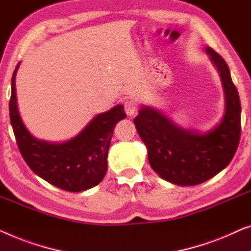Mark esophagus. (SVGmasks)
Masks as SVG:
<instances>
[{
	"instance_id": "obj_1",
	"label": "esophagus",
	"mask_w": 251,
	"mask_h": 251,
	"mask_svg": "<svg viewBox=\"0 0 251 251\" xmlns=\"http://www.w3.org/2000/svg\"><path fill=\"white\" fill-rule=\"evenodd\" d=\"M124 108H125L126 114L128 116H133L137 110L136 103L133 100H126L125 103H124Z\"/></svg>"
}]
</instances>
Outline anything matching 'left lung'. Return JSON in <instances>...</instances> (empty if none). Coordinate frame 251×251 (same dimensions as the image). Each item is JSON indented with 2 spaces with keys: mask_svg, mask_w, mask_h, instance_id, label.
Masks as SVG:
<instances>
[{
  "mask_svg": "<svg viewBox=\"0 0 251 251\" xmlns=\"http://www.w3.org/2000/svg\"><path fill=\"white\" fill-rule=\"evenodd\" d=\"M206 52L224 89L225 114L220 124L200 134L179 128L151 107H142L134 118L151 167L161 178L182 186L200 184L223 171L234 157L241 133V103L227 63L211 48Z\"/></svg>",
  "mask_w": 251,
  "mask_h": 251,
  "instance_id": "left-lung-1",
  "label": "left lung"
}]
</instances>
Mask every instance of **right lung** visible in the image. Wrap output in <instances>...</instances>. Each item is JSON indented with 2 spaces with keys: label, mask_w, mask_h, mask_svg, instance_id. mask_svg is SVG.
Listing matches in <instances>:
<instances>
[{
  "label": "right lung",
  "mask_w": 251,
  "mask_h": 251,
  "mask_svg": "<svg viewBox=\"0 0 251 251\" xmlns=\"http://www.w3.org/2000/svg\"><path fill=\"white\" fill-rule=\"evenodd\" d=\"M17 65L11 80L10 121L21 156L35 174L50 184L69 192H80L98 185L107 173V157L116 124L126 118L118 104L92 119L74 139L63 143L37 140L21 121L16 97Z\"/></svg>",
  "instance_id": "add662e5"
}]
</instances>
